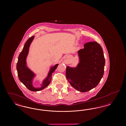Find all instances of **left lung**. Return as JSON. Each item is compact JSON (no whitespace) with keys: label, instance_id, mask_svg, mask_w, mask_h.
<instances>
[{"label":"left lung","instance_id":"left-lung-1","mask_svg":"<svg viewBox=\"0 0 126 126\" xmlns=\"http://www.w3.org/2000/svg\"><path fill=\"white\" fill-rule=\"evenodd\" d=\"M79 62L76 67L66 68V78L70 85L81 92L95 87L104 74L105 61L101 45L96 42L84 44L78 51Z\"/></svg>","mask_w":126,"mask_h":126}]
</instances>
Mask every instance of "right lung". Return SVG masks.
I'll return each instance as SVG.
<instances>
[{"instance_id":"obj_1","label":"right lung","mask_w":126,"mask_h":126,"mask_svg":"<svg viewBox=\"0 0 126 126\" xmlns=\"http://www.w3.org/2000/svg\"><path fill=\"white\" fill-rule=\"evenodd\" d=\"M34 37V36L31 37L25 42L22 51L19 55L18 62L16 65V69L20 81L24 84L28 89L31 91L36 92L43 90L48 86L51 80L52 74L55 71L59 64H56L50 68L47 77L42 82V86L40 88H35L32 85V80L35 76V74L27 67L26 60L28 54L31 43L33 41Z\"/></svg>"}]
</instances>
